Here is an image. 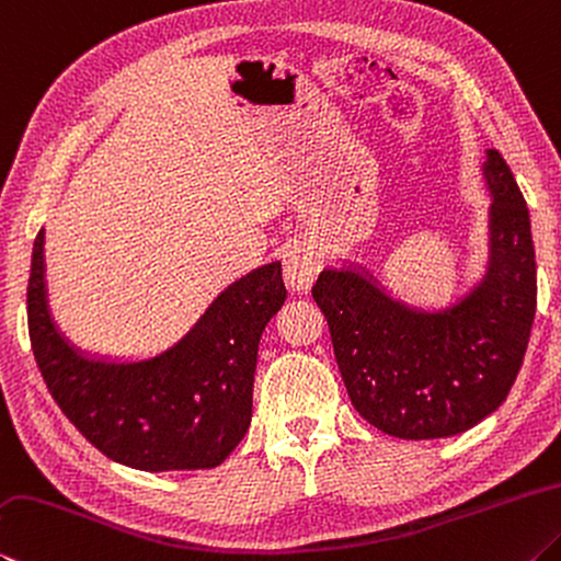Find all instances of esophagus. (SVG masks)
Segmentation results:
<instances>
[{"label": "esophagus", "instance_id": "34e87169", "mask_svg": "<svg viewBox=\"0 0 561 561\" xmlns=\"http://www.w3.org/2000/svg\"><path fill=\"white\" fill-rule=\"evenodd\" d=\"M319 270V257L307 245H297L287 254V260H284V277H287V284L294 291H307Z\"/></svg>", "mask_w": 561, "mask_h": 561}]
</instances>
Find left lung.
<instances>
[{"label": "left lung", "instance_id": "obj_1", "mask_svg": "<svg viewBox=\"0 0 561 561\" xmlns=\"http://www.w3.org/2000/svg\"><path fill=\"white\" fill-rule=\"evenodd\" d=\"M483 176L493 193L491 262L456 307L407 309L353 270H323L311 289L353 407L390 436L471 430L505 402L520 373L537 309L533 226L497 149H488Z\"/></svg>", "mask_w": 561, "mask_h": 561}]
</instances>
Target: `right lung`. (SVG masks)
Segmentation results:
<instances>
[{"instance_id":"right-lung-1","label":"right lung","mask_w":561,"mask_h":561,"mask_svg":"<svg viewBox=\"0 0 561 561\" xmlns=\"http://www.w3.org/2000/svg\"><path fill=\"white\" fill-rule=\"evenodd\" d=\"M284 299L282 264H264L230 284L157 358L88 360L50 319L41 228L26 289L28 335L50 397L98 451L139 471H196L226 461L245 436L260 335Z\"/></svg>"}]
</instances>
